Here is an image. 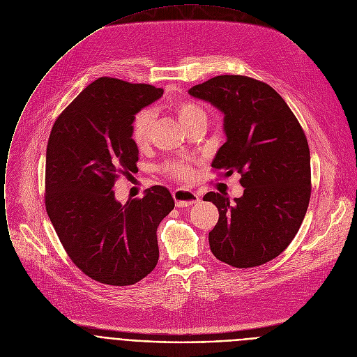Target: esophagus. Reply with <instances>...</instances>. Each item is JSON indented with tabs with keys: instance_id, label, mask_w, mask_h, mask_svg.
I'll return each instance as SVG.
<instances>
[{
	"instance_id": "1",
	"label": "esophagus",
	"mask_w": 357,
	"mask_h": 357,
	"mask_svg": "<svg viewBox=\"0 0 357 357\" xmlns=\"http://www.w3.org/2000/svg\"><path fill=\"white\" fill-rule=\"evenodd\" d=\"M173 198L176 202V206L183 208V206H188L192 205L195 202L199 201L198 194H195L191 190H185V188H177L173 191Z\"/></svg>"
}]
</instances>
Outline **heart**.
Here are the masks:
<instances>
[{
	"mask_svg": "<svg viewBox=\"0 0 357 357\" xmlns=\"http://www.w3.org/2000/svg\"><path fill=\"white\" fill-rule=\"evenodd\" d=\"M172 107L184 128H190L198 121H205L204 109L191 100H177ZM152 128L153 115L151 111H140L133 116L130 123V139L137 148H145L149 144ZM162 172L177 181H191L195 177L192 165L187 160L167 162L162 166Z\"/></svg>",
	"mask_w": 357,
	"mask_h": 357,
	"instance_id": "b5f03b06",
	"label": "heart"
}]
</instances>
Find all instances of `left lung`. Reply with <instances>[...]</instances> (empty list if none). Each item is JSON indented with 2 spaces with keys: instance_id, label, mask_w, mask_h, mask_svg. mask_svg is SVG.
I'll return each mask as SVG.
<instances>
[{
  "instance_id": "1",
  "label": "left lung",
  "mask_w": 357,
  "mask_h": 357,
  "mask_svg": "<svg viewBox=\"0 0 357 357\" xmlns=\"http://www.w3.org/2000/svg\"><path fill=\"white\" fill-rule=\"evenodd\" d=\"M225 115L227 142L212 162L220 176L238 172L241 198L209 191L220 212L209 232L218 260L238 268L264 264L297 235L311 197L307 136L298 119L268 84L239 75L212 77L188 91Z\"/></svg>"
}]
</instances>
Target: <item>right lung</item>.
Here are the masks:
<instances>
[{
  "label": "right lung",
  "mask_w": 357,
  "mask_h": 357,
  "mask_svg": "<svg viewBox=\"0 0 357 357\" xmlns=\"http://www.w3.org/2000/svg\"><path fill=\"white\" fill-rule=\"evenodd\" d=\"M163 94L151 84L100 77L56 118L46 149L45 205L68 257L90 278L132 286L158 264V227L174 208L153 185L121 204L114 185L137 172L130 123Z\"/></svg>",
  "instance_id": "add662e5"
}]
</instances>
